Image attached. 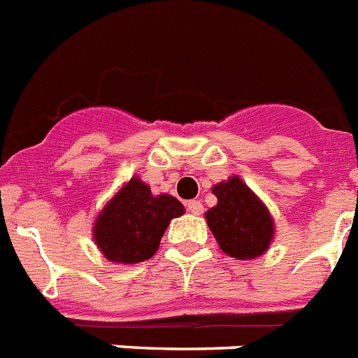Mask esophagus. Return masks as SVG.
Instances as JSON below:
<instances>
[{"instance_id":"esophagus-1","label":"esophagus","mask_w":358,"mask_h":358,"mask_svg":"<svg viewBox=\"0 0 358 358\" xmlns=\"http://www.w3.org/2000/svg\"><path fill=\"white\" fill-rule=\"evenodd\" d=\"M186 208H188V212L194 213V215H201L204 210L201 201H188V203H186Z\"/></svg>"}]
</instances>
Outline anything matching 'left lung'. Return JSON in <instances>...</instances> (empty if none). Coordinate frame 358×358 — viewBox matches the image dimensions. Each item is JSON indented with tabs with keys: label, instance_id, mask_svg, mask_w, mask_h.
I'll use <instances>...</instances> for the list:
<instances>
[{
	"label": "left lung",
	"instance_id": "8db88e82",
	"mask_svg": "<svg viewBox=\"0 0 358 358\" xmlns=\"http://www.w3.org/2000/svg\"><path fill=\"white\" fill-rule=\"evenodd\" d=\"M212 192L217 206L206 212V222L222 252L235 259H255L266 252L273 221L257 195L239 177H230Z\"/></svg>",
	"mask_w": 358,
	"mask_h": 358
}]
</instances>
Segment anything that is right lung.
Wrapping results in <instances>:
<instances>
[{
  "mask_svg": "<svg viewBox=\"0 0 358 358\" xmlns=\"http://www.w3.org/2000/svg\"><path fill=\"white\" fill-rule=\"evenodd\" d=\"M185 213L172 195L154 197L137 177L112 197L94 226V239L108 261L134 264L148 261L173 217Z\"/></svg>",
  "mask_w": 358,
  "mask_h": 358,
  "instance_id": "obj_1",
  "label": "right lung"
}]
</instances>
